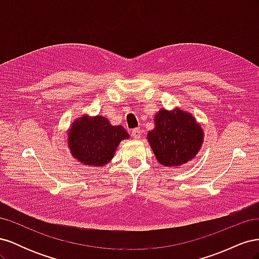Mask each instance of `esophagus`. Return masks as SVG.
<instances>
[{"instance_id":"obj_1","label":"esophagus","mask_w":259,"mask_h":259,"mask_svg":"<svg viewBox=\"0 0 259 259\" xmlns=\"http://www.w3.org/2000/svg\"><path fill=\"white\" fill-rule=\"evenodd\" d=\"M142 135H143V132L140 128H134L132 131V136L134 137L135 139H139Z\"/></svg>"}]
</instances>
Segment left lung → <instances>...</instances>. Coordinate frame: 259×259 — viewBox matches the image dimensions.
<instances>
[{
    "label": "left lung",
    "mask_w": 259,
    "mask_h": 259,
    "mask_svg": "<svg viewBox=\"0 0 259 259\" xmlns=\"http://www.w3.org/2000/svg\"><path fill=\"white\" fill-rule=\"evenodd\" d=\"M155 127L148 133V142L164 166H179L189 162L200 150L203 131L194 117L180 109L156 113Z\"/></svg>",
    "instance_id": "8db88e82"
}]
</instances>
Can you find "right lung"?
<instances>
[{
	"label": "right lung",
	"mask_w": 259,
	"mask_h": 259,
	"mask_svg": "<svg viewBox=\"0 0 259 259\" xmlns=\"http://www.w3.org/2000/svg\"><path fill=\"white\" fill-rule=\"evenodd\" d=\"M130 135L121 125L112 126L104 116H83L68 133L69 149L85 165L103 166L110 161L117 146Z\"/></svg>",
	"instance_id": "add662e5"
}]
</instances>
